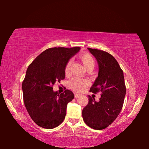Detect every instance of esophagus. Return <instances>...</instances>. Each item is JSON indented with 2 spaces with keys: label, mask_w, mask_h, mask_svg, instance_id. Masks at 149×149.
Masks as SVG:
<instances>
[{
  "label": "esophagus",
  "mask_w": 149,
  "mask_h": 149,
  "mask_svg": "<svg viewBox=\"0 0 149 149\" xmlns=\"http://www.w3.org/2000/svg\"><path fill=\"white\" fill-rule=\"evenodd\" d=\"M81 96L80 94H78V93H75L74 94V97L75 98H78V97H79Z\"/></svg>",
  "instance_id": "obj_1"
}]
</instances>
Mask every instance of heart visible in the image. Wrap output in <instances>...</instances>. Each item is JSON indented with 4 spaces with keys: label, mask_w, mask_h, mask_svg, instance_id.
I'll use <instances>...</instances> for the list:
<instances>
[{
    "label": "heart",
    "mask_w": 149,
    "mask_h": 149,
    "mask_svg": "<svg viewBox=\"0 0 149 149\" xmlns=\"http://www.w3.org/2000/svg\"><path fill=\"white\" fill-rule=\"evenodd\" d=\"M79 59L88 70H92L94 68L95 62L94 58L91 54H88V53L83 54L79 56ZM71 64H72V61L69 60L65 66L64 72L66 76H68L70 73ZM89 81L86 79L74 78L69 82V87L72 90L79 93L83 92L86 89V87L89 86Z\"/></svg>",
    "instance_id": "obj_1"
}]
</instances>
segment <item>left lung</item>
I'll return each mask as SVG.
<instances>
[{
    "label": "left lung",
    "mask_w": 149,
    "mask_h": 149,
    "mask_svg": "<svg viewBox=\"0 0 149 149\" xmlns=\"http://www.w3.org/2000/svg\"><path fill=\"white\" fill-rule=\"evenodd\" d=\"M96 58L98 77L90 88L93 93H101L99 102L89 95L87 105L83 110V121L89 127L100 130L107 128L118 117L126 93L123 72L115 58L107 52L88 48Z\"/></svg>",
    "instance_id": "left-lung-1"
}]
</instances>
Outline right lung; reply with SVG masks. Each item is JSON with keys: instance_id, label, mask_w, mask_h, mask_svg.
<instances>
[{"instance_id": "add662e5", "label": "right lung", "mask_w": 149, "mask_h": 149, "mask_svg": "<svg viewBox=\"0 0 149 149\" xmlns=\"http://www.w3.org/2000/svg\"><path fill=\"white\" fill-rule=\"evenodd\" d=\"M79 50V47L47 49L28 66L22 82L24 102L30 117L40 127L53 129L65 119L67 104L74 97V93L66 89L60 94L53 91V86L64 79L66 63Z\"/></svg>"}]
</instances>
